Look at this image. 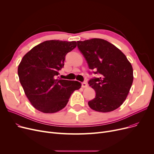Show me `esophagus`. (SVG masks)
I'll list each match as a JSON object with an SVG mask.
<instances>
[{
    "instance_id": "esophagus-1",
    "label": "esophagus",
    "mask_w": 154,
    "mask_h": 154,
    "mask_svg": "<svg viewBox=\"0 0 154 154\" xmlns=\"http://www.w3.org/2000/svg\"><path fill=\"white\" fill-rule=\"evenodd\" d=\"M87 84L85 83V82H82V88H86V87H87Z\"/></svg>"
}]
</instances>
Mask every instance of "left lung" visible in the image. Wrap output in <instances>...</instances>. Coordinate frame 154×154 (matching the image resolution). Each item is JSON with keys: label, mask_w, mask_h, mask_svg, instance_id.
<instances>
[{"label": "left lung", "mask_w": 154, "mask_h": 154, "mask_svg": "<svg viewBox=\"0 0 154 154\" xmlns=\"http://www.w3.org/2000/svg\"><path fill=\"white\" fill-rule=\"evenodd\" d=\"M77 47L88 68L100 76L88 82L96 93L88 106L100 112L117 109L125 100L133 82L131 63L118 48L103 39L78 41Z\"/></svg>", "instance_id": "obj_1"}]
</instances>
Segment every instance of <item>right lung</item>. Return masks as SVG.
I'll return each instance as SVG.
<instances>
[{
	"label": "right lung",
	"mask_w": 154,
	"mask_h": 154,
	"mask_svg": "<svg viewBox=\"0 0 154 154\" xmlns=\"http://www.w3.org/2000/svg\"><path fill=\"white\" fill-rule=\"evenodd\" d=\"M75 41L47 40L28 52L18 67L20 82L27 97L37 110L47 114L66 106L72 94L81 84L57 77L67 54L76 47Z\"/></svg>",
	"instance_id": "1"
}]
</instances>
